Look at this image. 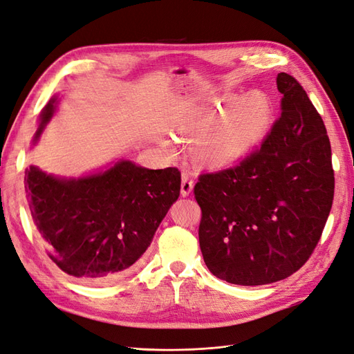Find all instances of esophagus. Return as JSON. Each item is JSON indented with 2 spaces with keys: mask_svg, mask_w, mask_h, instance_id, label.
Segmentation results:
<instances>
[{
  "mask_svg": "<svg viewBox=\"0 0 354 354\" xmlns=\"http://www.w3.org/2000/svg\"><path fill=\"white\" fill-rule=\"evenodd\" d=\"M192 190H194V181L190 180L187 174H183L181 176V189H180L181 196H189Z\"/></svg>",
  "mask_w": 354,
  "mask_h": 354,
  "instance_id": "1",
  "label": "esophagus"
}]
</instances>
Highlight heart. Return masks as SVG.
Listing matches in <instances>:
<instances>
[{
	"mask_svg": "<svg viewBox=\"0 0 354 354\" xmlns=\"http://www.w3.org/2000/svg\"><path fill=\"white\" fill-rule=\"evenodd\" d=\"M276 121V104L269 93L252 90L226 94L178 127V136L198 142L194 158L201 167L223 168L254 152L269 137ZM168 146V143H164Z\"/></svg>",
	"mask_w": 354,
	"mask_h": 354,
	"instance_id": "b5f03b06",
	"label": "heart"
}]
</instances>
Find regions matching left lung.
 Instances as JSON below:
<instances>
[{
    "label": "left lung",
    "instance_id": "left-lung-1",
    "mask_svg": "<svg viewBox=\"0 0 354 354\" xmlns=\"http://www.w3.org/2000/svg\"><path fill=\"white\" fill-rule=\"evenodd\" d=\"M276 84L282 113L259 151L195 185L203 261L234 285L273 283L303 267L334 199L322 118L291 75L277 73Z\"/></svg>",
    "mask_w": 354,
    "mask_h": 354
}]
</instances>
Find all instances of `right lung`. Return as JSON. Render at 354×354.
<instances>
[{"label": "right lung", "mask_w": 354, "mask_h": 354, "mask_svg": "<svg viewBox=\"0 0 354 354\" xmlns=\"http://www.w3.org/2000/svg\"><path fill=\"white\" fill-rule=\"evenodd\" d=\"M55 95L39 116L34 143L56 109ZM177 168L149 169L131 160L78 178L56 177L35 165L25 171L29 209L46 251L60 270L90 282L133 269L178 199Z\"/></svg>", "instance_id": "add662e5"}]
</instances>
